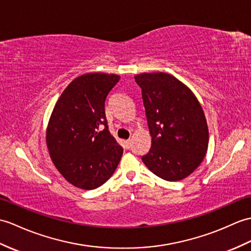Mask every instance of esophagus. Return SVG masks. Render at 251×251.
Masks as SVG:
<instances>
[{
    "label": "esophagus",
    "instance_id": "1",
    "mask_svg": "<svg viewBox=\"0 0 251 251\" xmlns=\"http://www.w3.org/2000/svg\"><path fill=\"white\" fill-rule=\"evenodd\" d=\"M124 143H125L126 149H129L131 147V140H126V141H124Z\"/></svg>",
    "mask_w": 251,
    "mask_h": 251
}]
</instances>
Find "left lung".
<instances>
[{"instance_id": "obj_1", "label": "left lung", "mask_w": 251, "mask_h": 251, "mask_svg": "<svg viewBox=\"0 0 251 251\" xmlns=\"http://www.w3.org/2000/svg\"><path fill=\"white\" fill-rule=\"evenodd\" d=\"M152 144L142 161L157 176L180 180L200 166L208 145V128L200 102L187 86L165 73L135 77Z\"/></svg>"}]
</instances>
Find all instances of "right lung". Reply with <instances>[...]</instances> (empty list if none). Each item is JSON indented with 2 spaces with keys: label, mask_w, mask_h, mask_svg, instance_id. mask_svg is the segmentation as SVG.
Listing matches in <instances>:
<instances>
[{
  "label": "right lung",
  "mask_w": 251,
  "mask_h": 251,
  "mask_svg": "<svg viewBox=\"0 0 251 251\" xmlns=\"http://www.w3.org/2000/svg\"><path fill=\"white\" fill-rule=\"evenodd\" d=\"M120 75L85 74L68 84L47 128V147L67 182L95 189L111 177L123 148L108 129L104 102Z\"/></svg>",
  "instance_id": "1"
}]
</instances>
